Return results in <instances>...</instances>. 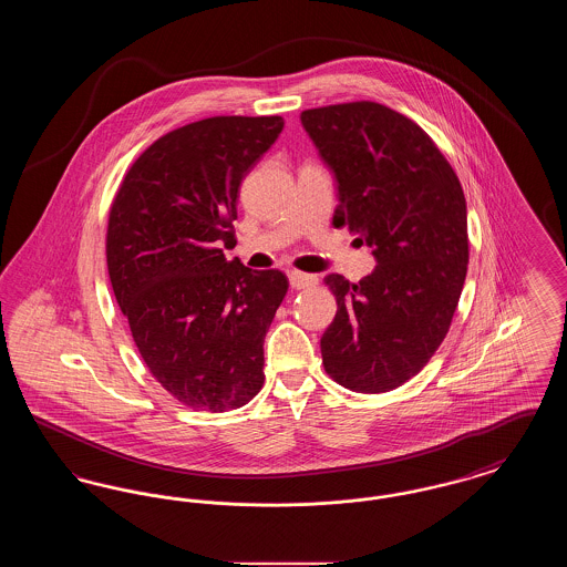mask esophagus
I'll return each mask as SVG.
<instances>
[{
    "label": "esophagus",
    "instance_id": "esophagus-1",
    "mask_svg": "<svg viewBox=\"0 0 567 567\" xmlns=\"http://www.w3.org/2000/svg\"><path fill=\"white\" fill-rule=\"evenodd\" d=\"M289 282L293 289H310L317 285V276L312 274H303V271H289Z\"/></svg>",
    "mask_w": 567,
    "mask_h": 567
}]
</instances>
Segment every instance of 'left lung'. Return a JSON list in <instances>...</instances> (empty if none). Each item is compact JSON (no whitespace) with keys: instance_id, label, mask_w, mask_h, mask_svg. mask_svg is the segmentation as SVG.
<instances>
[{"instance_id":"8db88e82","label":"left lung","mask_w":567,"mask_h":567,"mask_svg":"<svg viewBox=\"0 0 567 567\" xmlns=\"http://www.w3.org/2000/svg\"><path fill=\"white\" fill-rule=\"evenodd\" d=\"M338 181L336 227L368 244L357 285L324 276L338 301L321 338L324 372L357 393L416 377L449 333L467 274V208L453 165L414 121L377 102L303 110Z\"/></svg>"}]
</instances>
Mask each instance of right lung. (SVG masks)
Returning a JSON list of instances; mask_svg holds the SVG:
<instances>
[{
  "label": "right lung",
  "instance_id": "add662e5",
  "mask_svg": "<svg viewBox=\"0 0 567 567\" xmlns=\"http://www.w3.org/2000/svg\"><path fill=\"white\" fill-rule=\"evenodd\" d=\"M282 116H210L155 140L110 206L114 297L151 374L181 404L225 412L264 386V340L289 289L278 270L227 261L244 176Z\"/></svg>",
  "mask_w": 567,
  "mask_h": 567
}]
</instances>
